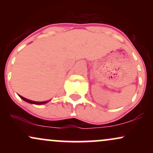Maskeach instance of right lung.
<instances>
[{"instance_id":"obj_1","label":"right lung","mask_w":153,"mask_h":153,"mask_svg":"<svg viewBox=\"0 0 153 153\" xmlns=\"http://www.w3.org/2000/svg\"><path fill=\"white\" fill-rule=\"evenodd\" d=\"M19 96H20L21 99L24 100V101H26V102H28V103H33V104H36V105H42V104H45V103H47V102H48L49 101H50V100H49V101H41V102H39V101H31V100H29V99H26V98L23 97V96H20V95H19Z\"/></svg>"}]
</instances>
